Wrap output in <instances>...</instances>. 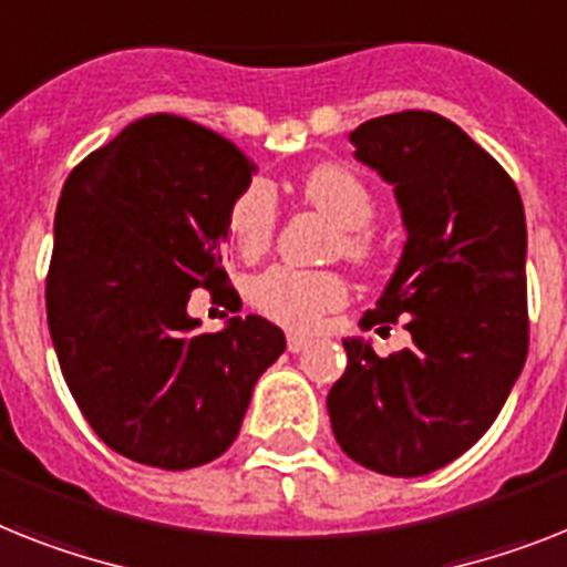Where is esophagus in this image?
Listing matches in <instances>:
<instances>
[{
  "label": "esophagus",
  "instance_id": "obj_1",
  "mask_svg": "<svg viewBox=\"0 0 567 567\" xmlns=\"http://www.w3.org/2000/svg\"><path fill=\"white\" fill-rule=\"evenodd\" d=\"M310 344H312V339H307V336H301V333H289L287 336L289 353H301V350H307Z\"/></svg>",
  "mask_w": 567,
  "mask_h": 567
}]
</instances>
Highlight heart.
<instances>
[{
  "mask_svg": "<svg viewBox=\"0 0 567 567\" xmlns=\"http://www.w3.org/2000/svg\"><path fill=\"white\" fill-rule=\"evenodd\" d=\"M301 196L341 228L339 251L353 264H368L377 251L368 223L373 196L357 173L341 165H321L301 182ZM278 226V203L266 182H251L231 205L228 231L243 257H260L272 246ZM251 301L264 316L292 330H312L327 312L348 301V284L336 272H316L298 266H272L251 284Z\"/></svg>",
  "mask_w": 567,
  "mask_h": 567,
  "instance_id": "heart-1",
  "label": "heart"
}]
</instances>
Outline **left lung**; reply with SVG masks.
Instances as JSON below:
<instances>
[{
    "mask_svg": "<svg viewBox=\"0 0 567 567\" xmlns=\"http://www.w3.org/2000/svg\"><path fill=\"white\" fill-rule=\"evenodd\" d=\"M353 156L394 185L409 231L362 327L405 321L411 348L344 339L327 411L341 452L394 478L461 457L493 425L527 359V226L516 182L461 126L405 110L359 124Z\"/></svg>",
    "mask_w": 567,
    "mask_h": 567,
    "instance_id": "obj_1",
    "label": "left lung"
}]
</instances>
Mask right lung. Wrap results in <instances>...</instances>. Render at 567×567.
Segmentation results:
<instances>
[{
  "label": "right lung",
  "mask_w": 567,
  "mask_h": 567,
  "mask_svg": "<svg viewBox=\"0 0 567 567\" xmlns=\"http://www.w3.org/2000/svg\"><path fill=\"white\" fill-rule=\"evenodd\" d=\"M255 165L179 115H147L69 173L54 217L45 312L60 371L92 432L118 455L194 470L240 432L280 327L234 316L199 333L196 287L231 295L223 243Z\"/></svg>",
  "instance_id": "obj_1"
}]
</instances>
